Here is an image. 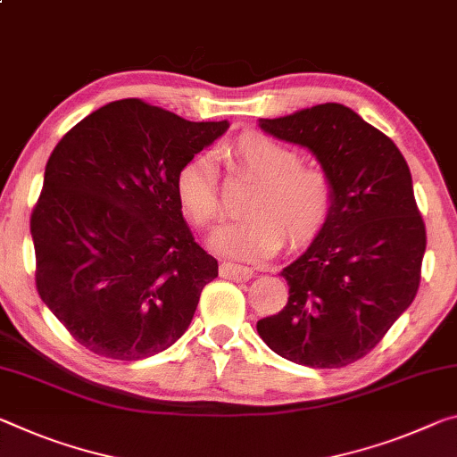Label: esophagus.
<instances>
[{"label":"esophagus","mask_w":457,"mask_h":457,"mask_svg":"<svg viewBox=\"0 0 457 457\" xmlns=\"http://www.w3.org/2000/svg\"><path fill=\"white\" fill-rule=\"evenodd\" d=\"M220 274L223 278L242 282V280L252 278V268L240 266V264H231V262H221L220 264Z\"/></svg>","instance_id":"obj_1"}]
</instances>
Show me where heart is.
<instances>
[{
	"label": "heart",
	"instance_id": "b5f03b06",
	"mask_svg": "<svg viewBox=\"0 0 457 457\" xmlns=\"http://www.w3.org/2000/svg\"><path fill=\"white\" fill-rule=\"evenodd\" d=\"M231 172L256 179L244 203L242 220L217 228L209 245L217 254L256 262L274 254L282 237L291 244L320 229L333 205V180L315 164H301L288 144L262 132H244L221 152ZM177 197L185 215L197 226L220 220L221 201L212 156L197 154L180 166Z\"/></svg>",
	"mask_w": 457,
	"mask_h": 457
}]
</instances>
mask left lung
Here are the masks:
<instances>
[{"instance_id": "1", "label": "left lung", "mask_w": 457, "mask_h": 457, "mask_svg": "<svg viewBox=\"0 0 457 457\" xmlns=\"http://www.w3.org/2000/svg\"><path fill=\"white\" fill-rule=\"evenodd\" d=\"M258 126L313 152L333 205L309 248L282 268L288 303L256 323L278 356L309 368L364 358L415 299L425 254L409 164L395 142L342 104Z\"/></svg>"}]
</instances>
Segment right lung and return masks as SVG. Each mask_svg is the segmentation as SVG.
<instances>
[{
	"label": "right lung",
	"instance_id": "add662e5",
	"mask_svg": "<svg viewBox=\"0 0 457 457\" xmlns=\"http://www.w3.org/2000/svg\"><path fill=\"white\" fill-rule=\"evenodd\" d=\"M228 128L121 99L56 144L30 217L36 288L89 352L150 358L189 328L217 260L195 242L175 183Z\"/></svg>",
	"mask_w": 457,
	"mask_h": 457
}]
</instances>
